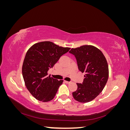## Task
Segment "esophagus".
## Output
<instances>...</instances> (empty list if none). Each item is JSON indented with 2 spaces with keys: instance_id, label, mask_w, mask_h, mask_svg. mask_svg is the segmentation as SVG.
Returning a JSON list of instances; mask_svg holds the SVG:
<instances>
[{
  "instance_id": "esophagus-1",
  "label": "esophagus",
  "mask_w": 130,
  "mask_h": 130,
  "mask_svg": "<svg viewBox=\"0 0 130 130\" xmlns=\"http://www.w3.org/2000/svg\"><path fill=\"white\" fill-rule=\"evenodd\" d=\"M65 81V82H66L67 84H69L70 83V82H69V81Z\"/></svg>"
}]
</instances>
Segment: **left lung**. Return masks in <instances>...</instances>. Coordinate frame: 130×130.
<instances>
[{"mask_svg":"<svg viewBox=\"0 0 130 130\" xmlns=\"http://www.w3.org/2000/svg\"><path fill=\"white\" fill-rule=\"evenodd\" d=\"M69 53L75 57L80 71L86 73L82 84H76L77 89L73 93V98L80 103H88L99 95L107 83V60L101 50L93 45L72 48Z\"/></svg>","mask_w":130,"mask_h":130,"instance_id":"left-lung-1","label":"left lung"}]
</instances>
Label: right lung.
Listing matches in <instances>:
<instances>
[{
  "instance_id": "right-lung-1",
  "label": "right lung",
  "mask_w": 130,
  "mask_h": 130,
  "mask_svg": "<svg viewBox=\"0 0 130 130\" xmlns=\"http://www.w3.org/2000/svg\"><path fill=\"white\" fill-rule=\"evenodd\" d=\"M50 41L35 43L27 50L22 66V74L26 88L35 98L42 102L54 99L63 80L48 75L60 57L70 50Z\"/></svg>"
}]
</instances>
